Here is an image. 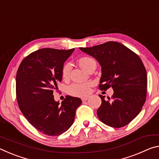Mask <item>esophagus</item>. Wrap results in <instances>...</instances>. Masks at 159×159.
Returning a JSON list of instances; mask_svg holds the SVG:
<instances>
[{"label":"esophagus","instance_id":"obj_1","mask_svg":"<svg viewBox=\"0 0 159 159\" xmlns=\"http://www.w3.org/2000/svg\"><path fill=\"white\" fill-rule=\"evenodd\" d=\"M88 99V97H82V98H81V99H82L83 102L86 101Z\"/></svg>","mask_w":159,"mask_h":159}]
</instances>
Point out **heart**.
I'll return each instance as SVG.
<instances>
[{"instance_id": "b5f03b06", "label": "heart", "mask_w": 159, "mask_h": 159, "mask_svg": "<svg viewBox=\"0 0 159 159\" xmlns=\"http://www.w3.org/2000/svg\"><path fill=\"white\" fill-rule=\"evenodd\" d=\"M80 66L83 69L88 71L91 67L96 66V61L90 57H82L79 60ZM71 66L70 63H66L61 69V76L64 79H67L69 77ZM92 85L91 82L85 83H75L71 85L68 88V92L70 95L73 96L83 97L87 95L90 93V87Z\"/></svg>"}]
</instances>
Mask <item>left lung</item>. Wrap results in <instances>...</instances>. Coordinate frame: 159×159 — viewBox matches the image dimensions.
I'll return each instance as SVG.
<instances>
[{
	"mask_svg": "<svg viewBox=\"0 0 159 159\" xmlns=\"http://www.w3.org/2000/svg\"><path fill=\"white\" fill-rule=\"evenodd\" d=\"M92 56L102 66L99 88L114 90L111 98L104 99L97 114L102 123L121 128L131 122L141 111L147 96V76L141 59L118 42L109 41L90 48H79Z\"/></svg>",
	"mask_w": 159,
	"mask_h": 159,
	"instance_id": "left-lung-1",
	"label": "left lung"
}]
</instances>
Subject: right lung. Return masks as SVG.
Here are the masks:
<instances>
[{"label": "right lung", "mask_w": 159, "mask_h": 159, "mask_svg": "<svg viewBox=\"0 0 159 159\" xmlns=\"http://www.w3.org/2000/svg\"><path fill=\"white\" fill-rule=\"evenodd\" d=\"M74 48H42L26 57L16 76L19 107L31 125L41 133L57 136L73 124L81 99L67 95L61 102L54 99L53 91L61 81V69Z\"/></svg>", "instance_id": "1"}]
</instances>
